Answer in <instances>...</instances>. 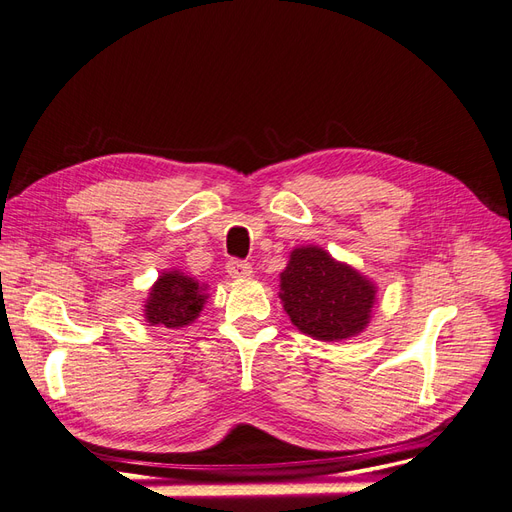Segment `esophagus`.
I'll return each mask as SVG.
<instances>
[{"mask_svg":"<svg viewBox=\"0 0 512 512\" xmlns=\"http://www.w3.org/2000/svg\"><path fill=\"white\" fill-rule=\"evenodd\" d=\"M226 271H228V275H230V277H235V280H243V277H250V275L254 273V269H252L250 262L239 260V258H232V260H228Z\"/></svg>","mask_w":512,"mask_h":512,"instance_id":"esophagus-1","label":"esophagus"}]
</instances>
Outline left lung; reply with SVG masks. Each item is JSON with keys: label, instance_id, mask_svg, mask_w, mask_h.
Returning <instances> with one entry per match:
<instances>
[{"label": "left lung", "instance_id": "1", "mask_svg": "<svg viewBox=\"0 0 512 512\" xmlns=\"http://www.w3.org/2000/svg\"><path fill=\"white\" fill-rule=\"evenodd\" d=\"M280 299L301 333L342 342L363 333L376 303V286L318 245L290 252L280 275Z\"/></svg>", "mask_w": 512, "mask_h": 512}]
</instances>
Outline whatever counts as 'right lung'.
<instances>
[{
	"instance_id": "obj_1",
	"label": "right lung",
	"mask_w": 512,
	"mask_h": 512,
	"mask_svg": "<svg viewBox=\"0 0 512 512\" xmlns=\"http://www.w3.org/2000/svg\"><path fill=\"white\" fill-rule=\"evenodd\" d=\"M207 286H200L194 277L181 271H166L151 286L149 299L145 301V318L151 327L179 329L192 324L209 294Z\"/></svg>"
}]
</instances>
